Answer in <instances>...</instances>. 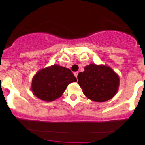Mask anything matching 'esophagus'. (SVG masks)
<instances>
[{
    "label": "esophagus",
    "instance_id": "esophagus-1",
    "mask_svg": "<svg viewBox=\"0 0 145 145\" xmlns=\"http://www.w3.org/2000/svg\"><path fill=\"white\" fill-rule=\"evenodd\" d=\"M78 74H79V72H74V76H75V77H76V78H77V76H78Z\"/></svg>",
    "mask_w": 145,
    "mask_h": 145
}]
</instances>
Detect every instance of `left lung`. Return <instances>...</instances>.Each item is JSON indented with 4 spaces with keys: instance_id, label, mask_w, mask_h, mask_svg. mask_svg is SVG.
Instances as JSON below:
<instances>
[{
    "instance_id": "left-lung-1",
    "label": "left lung",
    "mask_w": 145,
    "mask_h": 145,
    "mask_svg": "<svg viewBox=\"0 0 145 145\" xmlns=\"http://www.w3.org/2000/svg\"><path fill=\"white\" fill-rule=\"evenodd\" d=\"M78 74V84L86 97L96 102H104L114 97L119 86V77L111 68L91 64Z\"/></svg>"
}]
</instances>
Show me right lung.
<instances>
[{
  "mask_svg": "<svg viewBox=\"0 0 145 145\" xmlns=\"http://www.w3.org/2000/svg\"><path fill=\"white\" fill-rule=\"evenodd\" d=\"M77 81L69 68L59 65L40 70L33 77L31 90L35 97L45 101H53L59 98L68 85Z\"/></svg>",
  "mask_w": 145,
  "mask_h": 145,
  "instance_id": "add662e5",
  "label": "right lung"
}]
</instances>
